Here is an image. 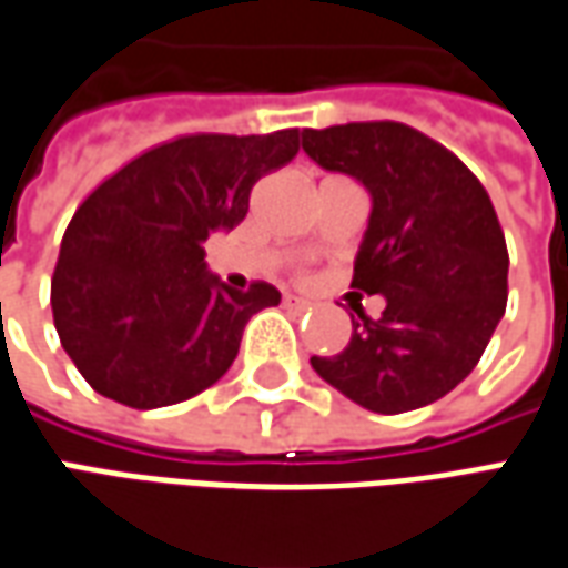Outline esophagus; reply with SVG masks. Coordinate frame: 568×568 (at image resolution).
Instances as JSON below:
<instances>
[{
	"mask_svg": "<svg viewBox=\"0 0 568 568\" xmlns=\"http://www.w3.org/2000/svg\"><path fill=\"white\" fill-rule=\"evenodd\" d=\"M284 308H291V312H306L308 303L306 300H300V296H284Z\"/></svg>",
	"mask_w": 568,
	"mask_h": 568,
	"instance_id": "esophagus-1",
	"label": "esophagus"
}]
</instances>
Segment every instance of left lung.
Listing matches in <instances>:
<instances>
[{
	"label": "left lung",
	"mask_w": 568,
	"mask_h": 568,
	"mask_svg": "<svg viewBox=\"0 0 568 568\" xmlns=\"http://www.w3.org/2000/svg\"><path fill=\"white\" fill-rule=\"evenodd\" d=\"M303 151L371 191L352 287L386 300L381 318L355 306L349 346L312 355V367L377 414L448 396L507 308L510 256L488 191L448 148L396 120L303 129Z\"/></svg>",
	"instance_id": "1"
}]
</instances>
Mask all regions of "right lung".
<instances>
[{
    "label": "right lung",
    "instance_id": "add662e5",
    "mask_svg": "<svg viewBox=\"0 0 568 568\" xmlns=\"http://www.w3.org/2000/svg\"><path fill=\"white\" fill-rule=\"evenodd\" d=\"M300 151V129L197 132L154 144L77 206L52 275L61 346L85 383L129 408L197 396L232 367L246 322L281 293L206 275L203 241L234 229L265 172Z\"/></svg>",
    "mask_w": 568,
    "mask_h": 568
}]
</instances>
